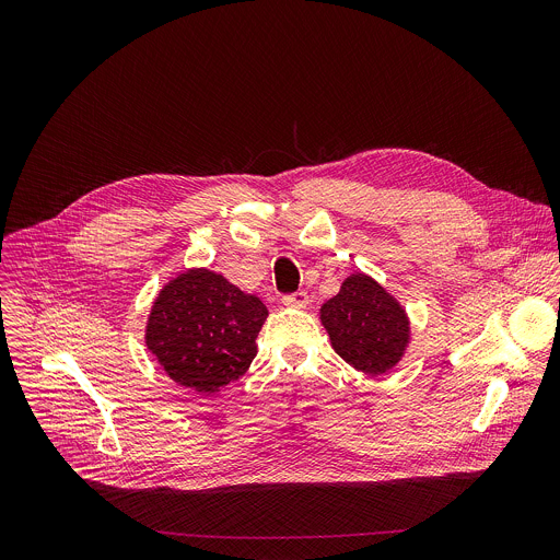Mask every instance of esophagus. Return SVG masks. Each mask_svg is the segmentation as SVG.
Masks as SVG:
<instances>
[{"label": "esophagus", "instance_id": "1", "mask_svg": "<svg viewBox=\"0 0 560 560\" xmlns=\"http://www.w3.org/2000/svg\"><path fill=\"white\" fill-rule=\"evenodd\" d=\"M281 303L285 305V307H296V310H303V307H307V303H310V296H307V292H294V294H285L283 299H281Z\"/></svg>", "mask_w": 560, "mask_h": 560}]
</instances>
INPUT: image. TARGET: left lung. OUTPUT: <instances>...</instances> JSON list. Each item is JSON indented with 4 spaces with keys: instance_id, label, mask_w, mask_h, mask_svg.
Wrapping results in <instances>:
<instances>
[{
    "instance_id": "1",
    "label": "left lung",
    "mask_w": 560,
    "mask_h": 560,
    "mask_svg": "<svg viewBox=\"0 0 560 560\" xmlns=\"http://www.w3.org/2000/svg\"><path fill=\"white\" fill-rule=\"evenodd\" d=\"M322 324L335 352L370 376L401 361L412 337L406 307L365 272L350 275L322 305Z\"/></svg>"
}]
</instances>
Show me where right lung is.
<instances>
[{
    "label": "right lung",
    "mask_w": 560,
    "mask_h": 560,
    "mask_svg": "<svg viewBox=\"0 0 560 560\" xmlns=\"http://www.w3.org/2000/svg\"><path fill=\"white\" fill-rule=\"evenodd\" d=\"M268 307L223 275L190 268L159 290L145 324V346L179 385L217 394L257 357Z\"/></svg>",
    "instance_id": "add662e5"
}]
</instances>
